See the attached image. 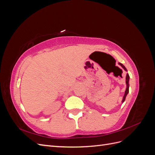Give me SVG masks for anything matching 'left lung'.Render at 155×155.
<instances>
[{
	"mask_svg": "<svg viewBox=\"0 0 155 155\" xmlns=\"http://www.w3.org/2000/svg\"><path fill=\"white\" fill-rule=\"evenodd\" d=\"M119 64H120V66H121V67H122L125 70H126V71H127V69H126V68L124 67V65L123 64H121V63H119ZM129 74H127V76H126V84H127V88H126V91H125V94H124V99H123V100H122V103H123V102H124V101H125V100L126 96L127 95V94H128V92H129Z\"/></svg>",
	"mask_w": 155,
	"mask_h": 155,
	"instance_id": "left-lung-1",
	"label": "left lung"
}]
</instances>
